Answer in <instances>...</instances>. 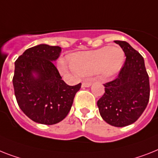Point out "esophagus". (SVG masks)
<instances>
[{"label":"esophagus","instance_id":"1","mask_svg":"<svg viewBox=\"0 0 158 158\" xmlns=\"http://www.w3.org/2000/svg\"><path fill=\"white\" fill-rule=\"evenodd\" d=\"M92 85L91 81H83L81 84L82 87H89Z\"/></svg>","mask_w":158,"mask_h":158}]
</instances>
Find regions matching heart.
Wrapping results in <instances>:
<instances>
[{
	"instance_id": "b5f03b06",
	"label": "heart",
	"mask_w": 158,
	"mask_h": 158,
	"mask_svg": "<svg viewBox=\"0 0 158 158\" xmlns=\"http://www.w3.org/2000/svg\"><path fill=\"white\" fill-rule=\"evenodd\" d=\"M124 59V52L119 47H104L94 52L72 56L70 64L73 70L81 76L98 73L104 77H109L120 70ZM60 65L63 69L67 67L64 61H61Z\"/></svg>"
}]
</instances>
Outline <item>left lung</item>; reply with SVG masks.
I'll return each mask as SVG.
<instances>
[{"instance_id":"1","label":"left lung","mask_w":158,"mask_h":158,"mask_svg":"<svg viewBox=\"0 0 158 158\" xmlns=\"http://www.w3.org/2000/svg\"><path fill=\"white\" fill-rule=\"evenodd\" d=\"M126 56L118 77L104 84L105 93L97 102L102 118L114 127L135 123L149 100V79L144 58L125 41L116 40Z\"/></svg>"}]
</instances>
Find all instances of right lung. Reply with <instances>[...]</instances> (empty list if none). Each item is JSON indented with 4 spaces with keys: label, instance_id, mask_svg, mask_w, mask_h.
Here are the masks:
<instances>
[{
    "label": "right lung",
    "instance_id": "right-lung-1",
    "mask_svg": "<svg viewBox=\"0 0 158 158\" xmlns=\"http://www.w3.org/2000/svg\"><path fill=\"white\" fill-rule=\"evenodd\" d=\"M61 48L40 44L25 51L15 61L14 94L20 109L31 120L52 125L69 114L81 84L69 85L53 64Z\"/></svg>",
    "mask_w": 158,
    "mask_h": 158
}]
</instances>
